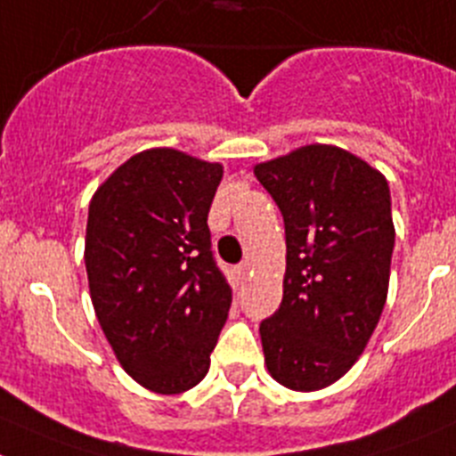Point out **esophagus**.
<instances>
[{"label":"esophagus","instance_id":"esophagus-1","mask_svg":"<svg viewBox=\"0 0 456 456\" xmlns=\"http://www.w3.org/2000/svg\"><path fill=\"white\" fill-rule=\"evenodd\" d=\"M249 270H252V265H249V261H242L240 265H236V274L240 276V279H248Z\"/></svg>","mask_w":456,"mask_h":456}]
</instances>
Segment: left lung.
I'll list each match as a JSON object with an SVG mask.
<instances>
[{
	"instance_id": "1",
	"label": "left lung",
	"mask_w": 456,
	"mask_h": 456,
	"mask_svg": "<svg viewBox=\"0 0 456 456\" xmlns=\"http://www.w3.org/2000/svg\"><path fill=\"white\" fill-rule=\"evenodd\" d=\"M286 224L283 299L261 322L270 376L288 389L338 382L362 355L387 301L394 220L380 170L313 143L254 166Z\"/></svg>"
}]
</instances>
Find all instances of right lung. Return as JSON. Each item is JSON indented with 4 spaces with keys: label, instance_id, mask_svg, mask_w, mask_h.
Instances as JSON below:
<instances>
[{
    "label": "right lung",
    "instance_id": "right-lung-1",
    "mask_svg": "<svg viewBox=\"0 0 456 456\" xmlns=\"http://www.w3.org/2000/svg\"><path fill=\"white\" fill-rule=\"evenodd\" d=\"M223 166L173 148L130 157L89 202L85 267L121 367L155 394L208 371L232 288L211 252L208 208Z\"/></svg>",
    "mask_w": 456,
    "mask_h": 456
}]
</instances>
